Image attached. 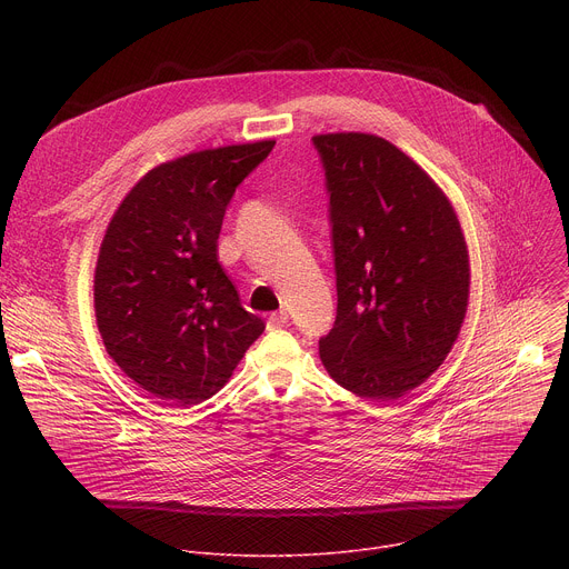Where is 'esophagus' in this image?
Here are the masks:
<instances>
[{
    "instance_id": "obj_1",
    "label": "esophagus",
    "mask_w": 569,
    "mask_h": 569,
    "mask_svg": "<svg viewBox=\"0 0 569 569\" xmlns=\"http://www.w3.org/2000/svg\"><path fill=\"white\" fill-rule=\"evenodd\" d=\"M286 323H288V315H286L283 310L272 312V315L268 317V329H270V331H274V329H283Z\"/></svg>"
}]
</instances>
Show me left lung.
I'll return each mask as SVG.
<instances>
[{
  "label": "left lung",
  "mask_w": 569,
  "mask_h": 569,
  "mask_svg": "<svg viewBox=\"0 0 569 569\" xmlns=\"http://www.w3.org/2000/svg\"><path fill=\"white\" fill-rule=\"evenodd\" d=\"M331 193L338 317L319 358L345 389L393 400L426 382L463 327L470 263L443 189L391 141L315 134Z\"/></svg>",
  "instance_id": "obj_1"
}]
</instances>
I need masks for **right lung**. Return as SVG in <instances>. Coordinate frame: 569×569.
I'll use <instances>...</instances> for the list:
<instances>
[{
  "label": "right lung",
  "instance_id": "right-lung-1",
  "mask_svg": "<svg viewBox=\"0 0 569 569\" xmlns=\"http://www.w3.org/2000/svg\"><path fill=\"white\" fill-rule=\"evenodd\" d=\"M274 139L182 154L150 169L117 207L97 259L94 312L108 356L148 393L198 405L266 331L218 263L236 191Z\"/></svg>",
  "mask_w": 569,
  "mask_h": 569
}]
</instances>
